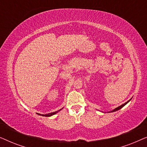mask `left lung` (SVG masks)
<instances>
[{
  "label": "left lung",
  "instance_id": "8db88e82",
  "mask_svg": "<svg viewBox=\"0 0 147 147\" xmlns=\"http://www.w3.org/2000/svg\"><path fill=\"white\" fill-rule=\"evenodd\" d=\"M130 100H131V99H130ZM130 100H128V101H127V102H125V103H124V104H122V105H121V106H118V107H117V108H115V109H114L113 110H112V111H111V112H116V111H117V110H120V108H122V107H123V106H125V105H126V104H127V103H128V102H129Z\"/></svg>",
  "mask_w": 147,
  "mask_h": 147
}]
</instances>
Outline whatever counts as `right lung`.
Masks as SVG:
<instances>
[{
	"instance_id": "1",
	"label": "right lung",
	"mask_w": 147,
	"mask_h": 147,
	"mask_svg": "<svg viewBox=\"0 0 147 147\" xmlns=\"http://www.w3.org/2000/svg\"><path fill=\"white\" fill-rule=\"evenodd\" d=\"M59 110H58V111H56V112H51V113H48V114H40V115L43 116H46V117H47V116H51L52 115H53V114H55L56 113H57L59 111ZM39 115V114H38Z\"/></svg>"
}]
</instances>
